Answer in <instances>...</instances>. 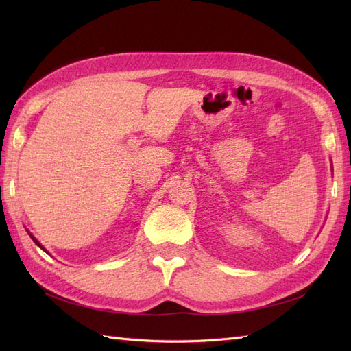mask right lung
I'll return each instance as SVG.
<instances>
[{
  "label": "right lung",
  "instance_id": "add662e5",
  "mask_svg": "<svg viewBox=\"0 0 351 351\" xmlns=\"http://www.w3.org/2000/svg\"><path fill=\"white\" fill-rule=\"evenodd\" d=\"M29 237H32V238H33V241H34V243H36V244H37V245H39V247H40V249H43V247H42V244H40V243H39V241H37V240H36V238H34V237H33V235H32V234H29ZM43 250H45V249H43Z\"/></svg>",
  "mask_w": 351,
  "mask_h": 351
}]
</instances>
